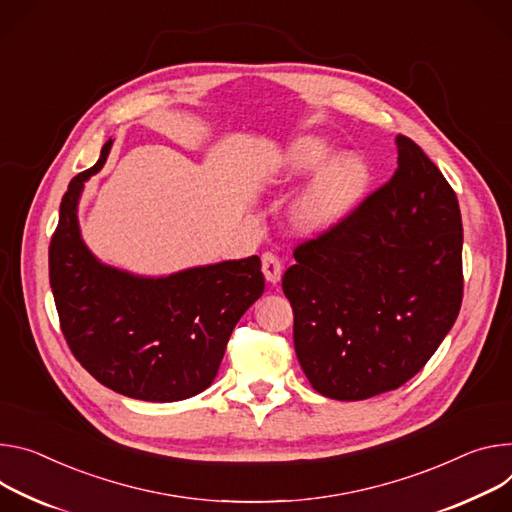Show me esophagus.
I'll return each instance as SVG.
<instances>
[{
    "label": "esophagus",
    "mask_w": 512,
    "mask_h": 512,
    "mask_svg": "<svg viewBox=\"0 0 512 512\" xmlns=\"http://www.w3.org/2000/svg\"><path fill=\"white\" fill-rule=\"evenodd\" d=\"M261 269H263V275H265L267 282L277 284V282H280V277H282V259L277 257L275 253L267 251L261 257Z\"/></svg>",
    "instance_id": "obj_1"
}]
</instances>
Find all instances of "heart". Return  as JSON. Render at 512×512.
Instances as JSON below:
<instances>
[{
  "instance_id": "1",
  "label": "heart",
  "mask_w": 512,
  "mask_h": 512,
  "mask_svg": "<svg viewBox=\"0 0 512 512\" xmlns=\"http://www.w3.org/2000/svg\"><path fill=\"white\" fill-rule=\"evenodd\" d=\"M335 158V149L322 138L304 136L286 155V171L292 177H308L324 166L294 204V220L306 230H324L345 218L361 200L369 167L355 155Z\"/></svg>"
}]
</instances>
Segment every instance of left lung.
Wrapping results in <instances>:
<instances>
[{
    "label": "left lung",
    "mask_w": 512,
    "mask_h": 512,
    "mask_svg": "<svg viewBox=\"0 0 512 512\" xmlns=\"http://www.w3.org/2000/svg\"><path fill=\"white\" fill-rule=\"evenodd\" d=\"M398 167L345 218L294 249L282 280L294 347L312 388L365 400L414 378L463 298L457 196L400 134Z\"/></svg>",
    "instance_id": "1"
}]
</instances>
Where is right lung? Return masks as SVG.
<instances>
[{
	"label": "right lung",
	"mask_w": 512,
	"mask_h": 512,
	"mask_svg": "<svg viewBox=\"0 0 512 512\" xmlns=\"http://www.w3.org/2000/svg\"><path fill=\"white\" fill-rule=\"evenodd\" d=\"M110 147L112 141L94 167L71 179L61 200L49 247L61 333L106 388L147 402L185 400L214 382L232 329L261 298V259L222 261L157 280L102 265L81 241L77 200Z\"/></svg>",
	"instance_id": "right-lung-1"
}]
</instances>
